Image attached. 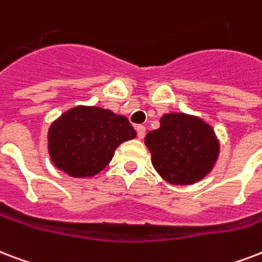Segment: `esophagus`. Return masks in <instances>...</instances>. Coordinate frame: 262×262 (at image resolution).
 <instances>
[{
	"instance_id": "esophagus-1",
	"label": "esophagus",
	"mask_w": 262,
	"mask_h": 262,
	"mask_svg": "<svg viewBox=\"0 0 262 262\" xmlns=\"http://www.w3.org/2000/svg\"><path fill=\"white\" fill-rule=\"evenodd\" d=\"M136 132H137V137H139V139H143L145 136V126H143V125H137V126H136Z\"/></svg>"
}]
</instances>
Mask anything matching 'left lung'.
I'll list each match as a JSON object with an SVG mask.
<instances>
[{"mask_svg": "<svg viewBox=\"0 0 262 262\" xmlns=\"http://www.w3.org/2000/svg\"><path fill=\"white\" fill-rule=\"evenodd\" d=\"M144 143L155 170L174 185L202 180L210 173L220 152L213 127L201 118L183 113L165 114L159 129L149 132Z\"/></svg>", "mask_w": 262, "mask_h": 262, "instance_id": "obj_1", "label": "left lung"}]
</instances>
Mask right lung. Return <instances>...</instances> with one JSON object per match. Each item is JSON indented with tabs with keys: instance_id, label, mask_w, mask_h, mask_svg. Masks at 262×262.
I'll use <instances>...</instances> for the list:
<instances>
[{
	"instance_id": "1",
	"label": "right lung",
	"mask_w": 262,
	"mask_h": 262,
	"mask_svg": "<svg viewBox=\"0 0 262 262\" xmlns=\"http://www.w3.org/2000/svg\"><path fill=\"white\" fill-rule=\"evenodd\" d=\"M135 137L126 117L111 110L78 105L52 123L48 149L57 169L81 179L103 170L118 145Z\"/></svg>"
}]
</instances>
